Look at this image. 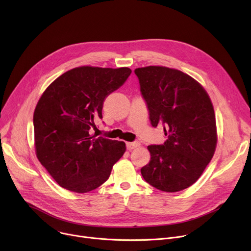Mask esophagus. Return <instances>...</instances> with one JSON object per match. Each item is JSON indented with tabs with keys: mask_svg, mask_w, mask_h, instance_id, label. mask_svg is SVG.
Segmentation results:
<instances>
[{
	"mask_svg": "<svg viewBox=\"0 0 251 251\" xmlns=\"http://www.w3.org/2000/svg\"><path fill=\"white\" fill-rule=\"evenodd\" d=\"M140 146L139 142H131V143H126V148L127 150H132V149H136L137 147Z\"/></svg>",
	"mask_w": 251,
	"mask_h": 251,
	"instance_id": "1",
	"label": "esophagus"
}]
</instances>
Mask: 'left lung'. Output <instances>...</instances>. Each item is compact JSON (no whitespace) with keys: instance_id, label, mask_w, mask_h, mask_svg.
Wrapping results in <instances>:
<instances>
[{"instance_id":"8db88e82","label":"left lung","mask_w":251,"mask_h":251,"mask_svg":"<svg viewBox=\"0 0 251 251\" xmlns=\"http://www.w3.org/2000/svg\"><path fill=\"white\" fill-rule=\"evenodd\" d=\"M151 125L163 126L168 140L151 145V161L141 169L151 186L178 192L194 184L214 155V108L202 85L188 74L163 66L137 68Z\"/></svg>"}]
</instances>
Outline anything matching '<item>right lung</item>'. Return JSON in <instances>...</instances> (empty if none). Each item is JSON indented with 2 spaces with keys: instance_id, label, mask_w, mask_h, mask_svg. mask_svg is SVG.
I'll return each mask as SVG.
<instances>
[{
  "instance_id": "obj_1",
  "label": "right lung",
  "mask_w": 251,
  "mask_h": 251,
  "mask_svg": "<svg viewBox=\"0 0 251 251\" xmlns=\"http://www.w3.org/2000/svg\"><path fill=\"white\" fill-rule=\"evenodd\" d=\"M127 67L81 66L44 91L33 117L38 160L62 188L87 193L102 185L126 151L124 142L91 134L104 100L130 75Z\"/></svg>"
}]
</instances>
